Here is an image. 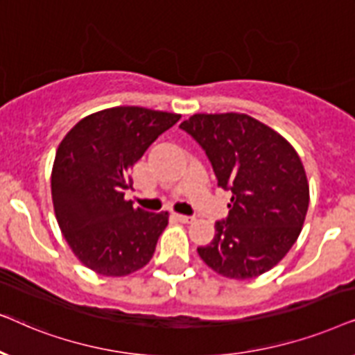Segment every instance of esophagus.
<instances>
[{
	"label": "esophagus",
	"instance_id": "34e87169",
	"mask_svg": "<svg viewBox=\"0 0 355 355\" xmlns=\"http://www.w3.org/2000/svg\"><path fill=\"white\" fill-rule=\"evenodd\" d=\"M173 217L177 220H180V222H183V224H191V222H195V217H191V216H183V214H173Z\"/></svg>",
	"mask_w": 355,
	"mask_h": 355
}]
</instances>
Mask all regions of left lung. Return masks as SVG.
<instances>
[{
    "mask_svg": "<svg viewBox=\"0 0 355 355\" xmlns=\"http://www.w3.org/2000/svg\"><path fill=\"white\" fill-rule=\"evenodd\" d=\"M205 150L217 185L232 191L229 214L198 247L202 261L229 279H250L276 266L299 237L309 183L295 149L245 113H198L180 125Z\"/></svg>",
    "mask_w": 355,
    "mask_h": 355,
    "instance_id": "8db88e82",
    "label": "left lung"
}]
</instances>
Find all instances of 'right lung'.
Masks as SVG:
<instances>
[{
  "label": "right lung",
  "instance_id": "right-lung-1",
  "mask_svg": "<svg viewBox=\"0 0 355 355\" xmlns=\"http://www.w3.org/2000/svg\"><path fill=\"white\" fill-rule=\"evenodd\" d=\"M177 113L115 107L83 118L61 141L51 172V200L66 242L84 266L126 276L153 258L168 212H148L125 200L130 170Z\"/></svg>",
  "mask_w": 355,
  "mask_h": 355
}]
</instances>
